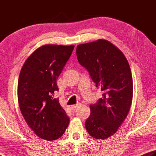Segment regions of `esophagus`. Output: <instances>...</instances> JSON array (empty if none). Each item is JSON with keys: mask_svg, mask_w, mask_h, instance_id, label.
Returning <instances> with one entry per match:
<instances>
[{"mask_svg": "<svg viewBox=\"0 0 156 156\" xmlns=\"http://www.w3.org/2000/svg\"><path fill=\"white\" fill-rule=\"evenodd\" d=\"M80 105H81L80 103H77V104H76V105H71V109H72V110H75L76 108H78V107H80Z\"/></svg>", "mask_w": 156, "mask_h": 156, "instance_id": "esophagus-1", "label": "esophagus"}]
</instances>
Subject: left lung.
Returning a JSON list of instances; mask_svg holds the SVG:
<instances>
[{
  "mask_svg": "<svg viewBox=\"0 0 156 156\" xmlns=\"http://www.w3.org/2000/svg\"><path fill=\"white\" fill-rule=\"evenodd\" d=\"M76 55L96 87L103 92L98 103L90 105V114L85 127L93 138L104 140L117 132L132 104L130 66L122 52L104 39L78 45Z\"/></svg>",
  "mask_w": 156,
  "mask_h": 156,
  "instance_id": "1",
  "label": "left lung"
}]
</instances>
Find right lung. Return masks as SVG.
<instances>
[{"mask_svg": "<svg viewBox=\"0 0 156 156\" xmlns=\"http://www.w3.org/2000/svg\"><path fill=\"white\" fill-rule=\"evenodd\" d=\"M74 46L46 44L30 55L21 68L17 98L27 124L40 138L48 141L62 136L69 118L54 97L57 79Z\"/></svg>", "mask_w": 156, "mask_h": 156, "instance_id": "1", "label": "right lung"}]
</instances>
